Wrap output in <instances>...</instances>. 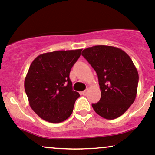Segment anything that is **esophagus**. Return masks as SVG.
<instances>
[{"instance_id": "obj_1", "label": "esophagus", "mask_w": 155, "mask_h": 155, "mask_svg": "<svg viewBox=\"0 0 155 155\" xmlns=\"http://www.w3.org/2000/svg\"><path fill=\"white\" fill-rule=\"evenodd\" d=\"M87 93H88V89H86L85 91H82V92H81V94H84V95H86V94H87Z\"/></svg>"}]
</instances>
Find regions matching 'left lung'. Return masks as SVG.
<instances>
[{"instance_id":"obj_1","label":"left lung","mask_w":155,"mask_h":155,"mask_svg":"<svg viewBox=\"0 0 155 155\" xmlns=\"http://www.w3.org/2000/svg\"><path fill=\"white\" fill-rule=\"evenodd\" d=\"M82 55L97 74L101 97L91 104L94 111L107 120L121 116L137 95L139 76L130 57L119 48L104 45L86 48Z\"/></svg>"}]
</instances>
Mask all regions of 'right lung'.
Wrapping results in <instances>:
<instances>
[{"label":"right lung","instance_id":"add662e5","mask_svg":"<svg viewBox=\"0 0 155 155\" xmlns=\"http://www.w3.org/2000/svg\"><path fill=\"white\" fill-rule=\"evenodd\" d=\"M81 51L44 53L29 66L24 81L25 91L31 109L44 120L61 123L72 113L80 94L72 89L69 73Z\"/></svg>","mask_w":155,"mask_h":155}]
</instances>
